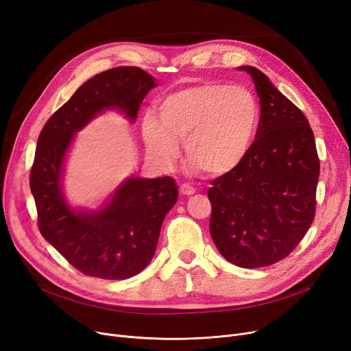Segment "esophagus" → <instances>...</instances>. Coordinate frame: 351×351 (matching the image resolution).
<instances>
[{
    "instance_id": "obj_1",
    "label": "esophagus",
    "mask_w": 351,
    "mask_h": 351,
    "mask_svg": "<svg viewBox=\"0 0 351 351\" xmlns=\"http://www.w3.org/2000/svg\"><path fill=\"white\" fill-rule=\"evenodd\" d=\"M179 191H180V193H182V195H185V196H191V195H193V193L196 192V191H195V188H193V186H191L189 183H183V185H180Z\"/></svg>"
}]
</instances>
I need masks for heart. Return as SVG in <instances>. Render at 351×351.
Wrapping results in <instances>:
<instances>
[{
  "label": "heart",
  "mask_w": 351,
  "mask_h": 351,
  "mask_svg": "<svg viewBox=\"0 0 351 351\" xmlns=\"http://www.w3.org/2000/svg\"><path fill=\"white\" fill-rule=\"evenodd\" d=\"M159 116L147 112L142 119L147 154L171 168L180 154L179 139H185L191 169L219 176L234 171L250 152L261 108L247 88L210 81L166 95Z\"/></svg>",
  "instance_id": "b5f03b06"
}]
</instances>
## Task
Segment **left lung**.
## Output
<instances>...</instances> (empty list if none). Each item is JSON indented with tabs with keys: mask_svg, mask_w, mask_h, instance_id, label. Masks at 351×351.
I'll list each match as a JSON object with an SVG mask.
<instances>
[{
	"mask_svg": "<svg viewBox=\"0 0 351 351\" xmlns=\"http://www.w3.org/2000/svg\"><path fill=\"white\" fill-rule=\"evenodd\" d=\"M237 69L254 82L261 121L245 160L212 182L209 229L228 262L256 269L285 259L307 233L316 212L320 162L302 110L262 71Z\"/></svg>",
	"mask_w": 351,
	"mask_h": 351,
	"instance_id": "left-lung-1",
	"label": "left lung"
}]
</instances>
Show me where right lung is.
Listing matches in <instances>:
<instances>
[{
	"label": "right lung",
	"instance_id": "right-lung-1",
	"mask_svg": "<svg viewBox=\"0 0 351 351\" xmlns=\"http://www.w3.org/2000/svg\"><path fill=\"white\" fill-rule=\"evenodd\" d=\"M156 80L136 66L104 71L82 84L40 134L29 188L45 241L84 274L108 280L132 278L151 263L162 222L176 204L171 176H129L98 209L73 208L65 197V159L75 134L105 110L135 122Z\"/></svg>",
	"mask_w": 351,
	"mask_h": 351
}]
</instances>
